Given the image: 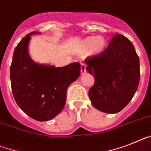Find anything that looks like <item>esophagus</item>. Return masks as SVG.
<instances>
[{"instance_id":"esophagus-1","label":"esophagus","mask_w":151,"mask_h":151,"mask_svg":"<svg viewBox=\"0 0 151 151\" xmlns=\"http://www.w3.org/2000/svg\"><path fill=\"white\" fill-rule=\"evenodd\" d=\"M86 72V65L84 64H83V63H81V73L83 74V73H84Z\"/></svg>"}]
</instances>
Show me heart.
Wrapping results in <instances>:
<instances>
[{
  "label": "heart",
  "instance_id": "obj_1",
  "mask_svg": "<svg viewBox=\"0 0 151 151\" xmlns=\"http://www.w3.org/2000/svg\"><path fill=\"white\" fill-rule=\"evenodd\" d=\"M84 46L85 47H90L91 46V48L93 51H100L103 49L104 47L105 41L104 38L99 37H89L87 40H84Z\"/></svg>",
  "mask_w": 151,
  "mask_h": 151
}]
</instances>
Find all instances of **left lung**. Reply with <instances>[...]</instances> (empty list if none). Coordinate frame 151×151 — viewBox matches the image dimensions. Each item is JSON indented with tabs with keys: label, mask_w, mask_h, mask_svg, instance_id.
I'll use <instances>...</instances> for the list:
<instances>
[{
	"label": "left lung",
	"mask_w": 151,
	"mask_h": 151,
	"mask_svg": "<svg viewBox=\"0 0 151 151\" xmlns=\"http://www.w3.org/2000/svg\"><path fill=\"white\" fill-rule=\"evenodd\" d=\"M84 61L87 71L94 78L88 93L93 107L108 114L123 110L140 82V60L132 43L126 37L116 35L104 51Z\"/></svg>",
	"instance_id": "obj_1"
}]
</instances>
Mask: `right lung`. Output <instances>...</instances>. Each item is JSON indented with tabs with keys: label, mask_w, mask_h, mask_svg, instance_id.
I'll list each match as a JSON object with an SVG mask.
<instances>
[{
	"label": "right lung",
	"mask_w": 151,
	"mask_h": 151,
	"mask_svg": "<svg viewBox=\"0 0 151 151\" xmlns=\"http://www.w3.org/2000/svg\"><path fill=\"white\" fill-rule=\"evenodd\" d=\"M30 32L15 47L10 69L11 89L19 107L38 121L51 120L64 109L67 90L79 78L81 64L78 62L64 67L35 63L27 47Z\"/></svg>",
	"instance_id": "add662e5"
}]
</instances>
